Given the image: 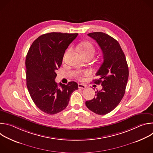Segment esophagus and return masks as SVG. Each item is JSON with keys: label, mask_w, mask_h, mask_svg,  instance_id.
Segmentation results:
<instances>
[{"label": "esophagus", "mask_w": 153, "mask_h": 153, "mask_svg": "<svg viewBox=\"0 0 153 153\" xmlns=\"http://www.w3.org/2000/svg\"><path fill=\"white\" fill-rule=\"evenodd\" d=\"M78 87L79 88H80V89H85L86 88V86L83 84H81V83H79L78 84Z\"/></svg>", "instance_id": "obj_1"}]
</instances>
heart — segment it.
<instances>
[{
    "instance_id": "obj_1",
    "label": "heart",
    "mask_w": 153,
    "mask_h": 153,
    "mask_svg": "<svg viewBox=\"0 0 153 153\" xmlns=\"http://www.w3.org/2000/svg\"><path fill=\"white\" fill-rule=\"evenodd\" d=\"M78 48L80 50L83 56H88L92 55L94 56L96 52V49L94 45L91 42H82L78 45ZM91 74V71L89 70H83L79 71L77 76L81 79L83 76H88Z\"/></svg>"
}]
</instances>
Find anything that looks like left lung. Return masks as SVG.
I'll return each instance as SVG.
<instances>
[{
  "instance_id": "left-lung-1",
  "label": "left lung",
  "mask_w": 153,
  "mask_h": 153,
  "mask_svg": "<svg viewBox=\"0 0 153 153\" xmlns=\"http://www.w3.org/2000/svg\"><path fill=\"white\" fill-rule=\"evenodd\" d=\"M100 47L103 61L96 74L99 79L94 80L102 89L96 92L93 99L85 102L90 110L99 115L113 111L122 99L128 82L129 71L124 53L119 42L104 33L88 34Z\"/></svg>"
}]
</instances>
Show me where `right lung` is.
<instances>
[{"label": "right lung", "mask_w": 153, "mask_h": 153, "mask_svg": "<svg viewBox=\"0 0 153 153\" xmlns=\"http://www.w3.org/2000/svg\"><path fill=\"white\" fill-rule=\"evenodd\" d=\"M77 33H50L36 39L27 53L25 60L27 86L35 105L41 111L55 114L68 105L71 94L78 84L67 85L55 82L56 73L60 68L65 50L76 38Z\"/></svg>", "instance_id": "add662e5"}]
</instances>
